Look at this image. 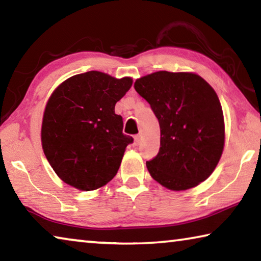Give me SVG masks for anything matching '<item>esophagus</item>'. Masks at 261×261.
<instances>
[{
	"label": "esophagus",
	"instance_id": "esophagus-1",
	"mask_svg": "<svg viewBox=\"0 0 261 261\" xmlns=\"http://www.w3.org/2000/svg\"><path fill=\"white\" fill-rule=\"evenodd\" d=\"M141 141V136L140 135H136L135 136V145H139Z\"/></svg>",
	"mask_w": 261,
	"mask_h": 261
}]
</instances>
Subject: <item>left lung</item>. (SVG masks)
<instances>
[{"label":"left lung","instance_id":"obj_1","mask_svg":"<svg viewBox=\"0 0 261 261\" xmlns=\"http://www.w3.org/2000/svg\"><path fill=\"white\" fill-rule=\"evenodd\" d=\"M135 90L160 124V149L146 161L152 177L174 191L208 178L224 145L222 107L210 84L194 73L158 71L137 79Z\"/></svg>","mask_w":261,"mask_h":261}]
</instances>
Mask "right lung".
I'll return each instance as SVG.
<instances>
[{
    "instance_id": "obj_1",
    "label": "right lung",
    "mask_w": 261,
    "mask_h": 261,
    "mask_svg": "<svg viewBox=\"0 0 261 261\" xmlns=\"http://www.w3.org/2000/svg\"><path fill=\"white\" fill-rule=\"evenodd\" d=\"M132 85L100 71L69 78L48 100L41 141L57 176L83 191L103 187L120 168L131 136L123 134V118L115 105Z\"/></svg>"
}]
</instances>
